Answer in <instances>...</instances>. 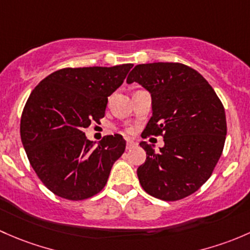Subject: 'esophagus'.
<instances>
[{
  "label": "esophagus",
  "instance_id": "34e87169",
  "mask_svg": "<svg viewBox=\"0 0 250 250\" xmlns=\"http://www.w3.org/2000/svg\"><path fill=\"white\" fill-rule=\"evenodd\" d=\"M136 146H137V143H135L133 141H127V143H126V149H132L135 148Z\"/></svg>",
  "mask_w": 250,
  "mask_h": 250
}]
</instances>
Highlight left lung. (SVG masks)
Returning <instances> with one entry per match:
<instances>
[{
    "mask_svg": "<svg viewBox=\"0 0 250 250\" xmlns=\"http://www.w3.org/2000/svg\"><path fill=\"white\" fill-rule=\"evenodd\" d=\"M128 84H141L151 95L153 115L142 137L163 136L156 153L146 142V163L137 168L144 191L164 201L194 194L212 176L226 137L223 104L194 68L178 62L137 65Z\"/></svg>",
    "mask_w": 250,
    "mask_h": 250,
    "instance_id": "obj_1",
    "label": "left lung"
}]
</instances>
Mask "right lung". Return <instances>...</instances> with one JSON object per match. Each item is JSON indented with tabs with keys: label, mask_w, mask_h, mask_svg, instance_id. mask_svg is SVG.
Here are the masks:
<instances>
[{
	"label": "right lung",
	"mask_w": 250,
	"mask_h": 250,
	"mask_svg": "<svg viewBox=\"0 0 250 250\" xmlns=\"http://www.w3.org/2000/svg\"><path fill=\"white\" fill-rule=\"evenodd\" d=\"M132 66L59 69L31 92L20 122L21 142L38 178L58 196L85 200L106 185L126 141L115 133L95 146L83 130L104 117L108 96Z\"/></svg>",
	"instance_id": "1"
}]
</instances>
